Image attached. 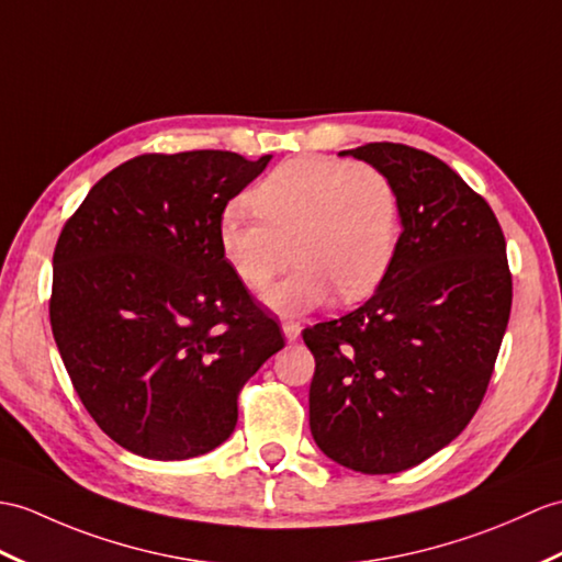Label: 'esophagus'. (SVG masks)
I'll use <instances>...</instances> for the list:
<instances>
[{
	"mask_svg": "<svg viewBox=\"0 0 562 562\" xmlns=\"http://www.w3.org/2000/svg\"><path fill=\"white\" fill-rule=\"evenodd\" d=\"M282 333L290 342H296L299 335H302V328H299V323H292V321H284L282 323Z\"/></svg>",
	"mask_w": 562,
	"mask_h": 562,
	"instance_id": "34e87169",
	"label": "esophagus"
}]
</instances>
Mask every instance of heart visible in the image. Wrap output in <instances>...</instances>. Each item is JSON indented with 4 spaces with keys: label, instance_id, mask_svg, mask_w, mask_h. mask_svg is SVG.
Here are the masks:
<instances>
[{
    "label": "heart",
    "instance_id": "b5f03b06",
    "mask_svg": "<svg viewBox=\"0 0 562 562\" xmlns=\"http://www.w3.org/2000/svg\"><path fill=\"white\" fill-rule=\"evenodd\" d=\"M259 217L227 207L217 246L246 290L263 294L292 256L294 270L268 294L282 316H302L330 302L367 296L393 263L402 211L381 167L330 155H296L249 191ZM291 251L286 252L285 249Z\"/></svg>",
    "mask_w": 562,
    "mask_h": 562
}]
</instances>
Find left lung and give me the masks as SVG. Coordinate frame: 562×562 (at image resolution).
<instances>
[{
    "instance_id": "left-lung-1",
    "label": "left lung",
    "mask_w": 562,
    "mask_h": 562,
    "mask_svg": "<svg viewBox=\"0 0 562 562\" xmlns=\"http://www.w3.org/2000/svg\"><path fill=\"white\" fill-rule=\"evenodd\" d=\"M340 155L393 179L402 234L367 304L302 333L316 359L308 424L337 464L397 474L472 422L510 318L513 276L498 217L436 155L402 143Z\"/></svg>"
}]
</instances>
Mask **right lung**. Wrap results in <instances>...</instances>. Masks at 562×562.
Returning <instances> with one entry per match:
<instances>
[{"instance_id":"1","label":"right lung","mask_w":562,"mask_h":562,"mask_svg":"<svg viewBox=\"0 0 562 562\" xmlns=\"http://www.w3.org/2000/svg\"><path fill=\"white\" fill-rule=\"evenodd\" d=\"M268 162L138 155L59 234L52 335L83 407L128 452L189 460L217 448L237 426L239 390L284 347L217 246L220 215Z\"/></svg>"}]
</instances>
